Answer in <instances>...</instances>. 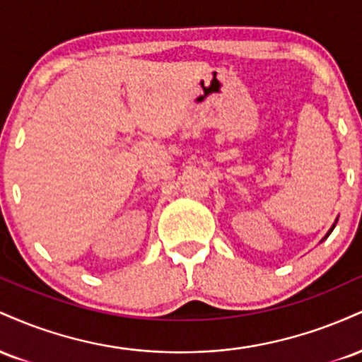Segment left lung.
<instances>
[{"label": "left lung", "instance_id": "1", "mask_svg": "<svg viewBox=\"0 0 362 362\" xmlns=\"http://www.w3.org/2000/svg\"><path fill=\"white\" fill-rule=\"evenodd\" d=\"M337 221H339V218H337V219H335V223H334V224H332V228H330V230H328V231H327V235H325V236H323V238H322V242H323V240H327V238H328V236H330V233H332V231H334V228H335V224H337Z\"/></svg>", "mask_w": 362, "mask_h": 362}]
</instances>
